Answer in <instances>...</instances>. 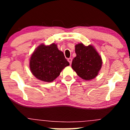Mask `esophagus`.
Segmentation results:
<instances>
[{"instance_id":"34e87169","label":"esophagus","mask_w":130,"mask_h":130,"mask_svg":"<svg viewBox=\"0 0 130 130\" xmlns=\"http://www.w3.org/2000/svg\"><path fill=\"white\" fill-rule=\"evenodd\" d=\"M67 60H68V61L69 62V63H70V64H72V58H69L67 59Z\"/></svg>"}]
</instances>
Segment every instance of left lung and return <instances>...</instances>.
<instances>
[{"instance_id":"8db88e82","label":"left lung","mask_w":130,"mask_h":130,"mask_svg":"<svg viewBox=\"0 0 130 130\" xmlns=\"http://www.w3.org/2000/svg\"><path fill=\"white\" fill-rule=\"evenodd\" d=\"M76 57L73 58L72 67L82 79L89 80L96 77L102 67L101 57L92 45L82 43L75 45Z\"/></svg>"}]
</instances>
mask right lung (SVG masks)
I'll return each instance as SVG.
<instances>
[{"label":"right lung","instance_id":"1","mask_svg":"<svg viewBox=\"0 0 130 130\" xmlns=\"http://www.w3.org/2000/svg\"><path fill=\"white\" fill-rule=\"evenodd\" d=\"M68 66L69 63L63 53L54 43L39 45L31 55L29 61L30 70L33 75L45 82H53Z\"/></svg>","mask_w":130,"mask_h":130}]
</instances>
